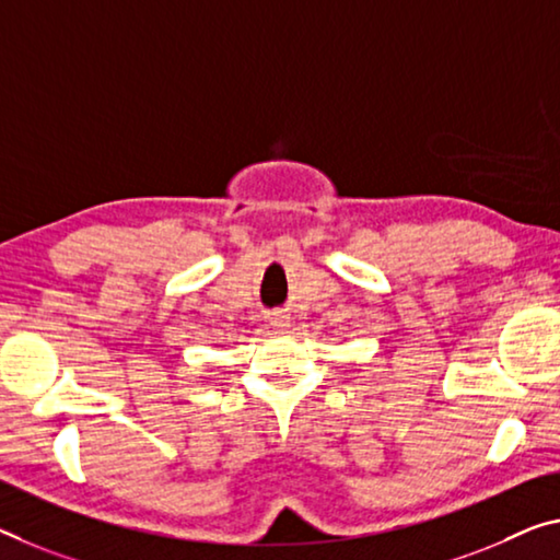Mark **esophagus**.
I'll list each match as a JSON object with an SVG mask.
<instances>
[{
	"label": "esophagus",
	"mask_w": 560,
	"mask_h": 560,
	"mask_svg": "<svg viewBox=\"0 0 560 560\" xmlns=\"http://www.w3.org/2000/svg\"><path fill=\"white\" fill-rule=\"evenodd\" d=\"M268 323L272 325L275 328V332H288L290 330V315H285V313H272V315H268Z\"/></svg>",
	"instance_id": "1"
}]
</instances>
